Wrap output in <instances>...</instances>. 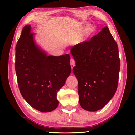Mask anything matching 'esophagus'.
I'll use <instances>...</instances> for the list:
<instances>
[{
	"label": "esophagus",
	"instance_id": "esophagus-1",
	"mask_svg": "<svg viewBox=\"0 0 135 135\" xmlns=\"http://www.w3.org/2000/svg\"><path fill=\"white\" fill-rule=\"evenodd\" d=\"M70 64H71V67L72 68H74V66L75 65V61L73 59H71L70 60Z\"/></svg>",
	"mask_w": 135,
	"mask_h": 135
}]
</instances>
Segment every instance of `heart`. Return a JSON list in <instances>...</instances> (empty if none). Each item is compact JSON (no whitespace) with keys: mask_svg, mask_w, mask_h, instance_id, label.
I'll return each mask as SVG.
<instances>
[{"mask_svg":"<svg viewBox=\"0 0 135 135\" xmlns=\"http://www.w3.org/2000/svg\"><path fill=\"white\" fill-rule=\"evenodd\" d=\"M94 30V27L93 24H88L86 27L85 29V33L86 35H89L91 33L93 32Z\"/></svg>","mask_w":135,"mask_h":135,"instance_id":"heart-1","label":"heart"}]
</instances>
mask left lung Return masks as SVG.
Returning a JSON list of instances; mask_svg holds the SVG:
<instances>
[{
	"mask_svg": "<svg viewBox=\"0 0 135 135\" xmlns=\"http://www.w3.org/2000/svg\"><path fill=\"white\" fill-rule=\"evenodd\" d=\"M75 61L73 73L78 81L79 104L88 111H96L115 94L120 60L117 44L105 27L90 41L71 48Z\"/></svg>",
	"mask_w": 135,
	"mask_h": 135,
	"instance_id": "8db88e82",
	"label": "left lung"
}]
</instances>
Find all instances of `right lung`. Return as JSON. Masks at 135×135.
Listing matches in <instances>:
<instances>
[{
	"mask_svg": "<svg viewBox=\"0 0 135 135\" xmlns=\"http://www.w3.org/2000/svg\"><path fill=\"white\" fill-rule=\"evenodd\" d=\"M31 26L23 28L16 47L15 68L19 89L28 104L47 113L59 105L57 93L70 75V56H48L37 45Z\"/></svg>",
	"mask_w": 135,
	"mask_h": 135,
	"instance_id": "add662e5",
	"label": "right lung"
}]
</instances>
